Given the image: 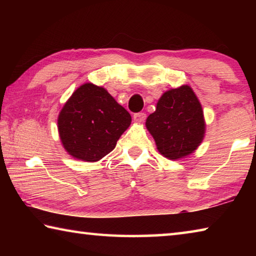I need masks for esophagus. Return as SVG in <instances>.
<instances>
[{"instance_id": "34e87169", "label": "esophagus", "mask_w": 256, "mask_h": 256, "mask_svg": "<svg viewBox=\"0 0 256 256\" xmlns=\"http://www.w3.org/2000/svg\"><path fill=\"white\" fill-rule=\"evenodd\" d=\"M133 118H134V120H136V122L142 123V122H144V120H146V112H136V114H134Z\"/></svg>"}]
</instances>
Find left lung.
Segmentation results:
<instances>
[{
	"label": "left lung",
	"instance_id": "obj_1",
	"mask_svg": "<svg viewBox=\"0 0 256 256\" xmlns=\"http://www.w3.org/2000/svg\"><path fill=\"white\" fill-rule=\"evenodd\" d=\"M146 126L160 154L172 160L183 158L192 154L204 136L201 104L188 86L168 90L160 97L156 112L148 116Z\"/></svg>",
	"mask_w": 256,
	"mask_h": 256
}]
</instances>
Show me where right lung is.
<instances>
[{"label":"right lung","instance_id":"right-lung-1","mask_svg":"<svg viewBox=\"0 0 256 256\" xmlns=\"http://www.w3.org/2000/svg\"><path fill=\"white\" fill-rule=\"evenodd\" d=\"M131 120L106 89L84 84L66 102L58 124L60 141L72 157L98 162L114 150Z\"/></svg>","mask_w":256,"mask_h":256}]
</instances>
